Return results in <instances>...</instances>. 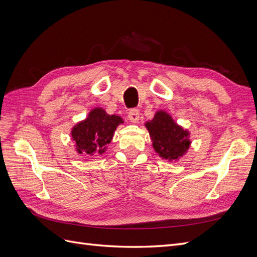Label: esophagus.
Returning <instances> with one entry per match:
<instances>
[{
  "label": "esophagus",
  "instance_id": "34e87169",
  "mask_svg": "<svg viewBox=\"0 0 257 257\" xmlns=\"http://www.w3.org/2000/svg\"><path fill=\"white\" fill-rule=\"evenodd\" d=\"M139 118H141V113H139L138 109H131L128 112V119L131 122L137 123L139 121Z\"/></svg>",
  "mask_w": 257,
  "mask_h": 257
}]
</instances>
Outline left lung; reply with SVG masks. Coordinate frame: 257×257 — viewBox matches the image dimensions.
Here are the masks:
<instances>
[{
    "mask_svg": "<svg viewBox=\"0 0 257 257\" xmlns=\"http://www.w3.org/2000/svg\"><path fill=\"white\" fill-rule=\"evenodd\" d=\"M145 126L150 134L154 151L162 159L178 161L188 152L191 146L190 132L177 124L165 110H158Z\"/></svg>",
    "mask_w": 257,
    "mask_h": 257,
    "instance_id": "1",
    "label": "left lung"
}]
</instances>
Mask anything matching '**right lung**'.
Listing matches in <instances>:
<instances>
[{"instance_id": "1", "label": "right lung", "mask_w": 257, "mask_h": 257, "mask_svg": "<svg viewBox=\"0 0 257 257\" xmlns=\"http://www.w3.org/2000/svg\"><path fill=\"white\" fill-rule=\"evenodd\" d=\"M124 121L121 116L108 114L100 107L93 108L87 118L77 123L71 131L77 152L90 157L105 153L114 131Z\"/></svg>"}]
</instances>
